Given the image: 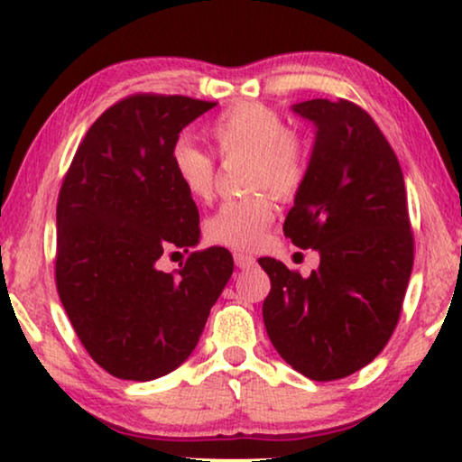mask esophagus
<instances>
[{"instance_id":"34e87169","label":"esophagus","mask_w":462,"mask_h":462,"mask_svg":"<svg viewBox=\"0 0 462 462\" xmlns=\"http://www.w3.org/2000/svg\"><path fill=\"white\" fill-rule=\"evenodd\" d=\"M233 258H236V264L239 269H250V267H254V264H256V258L252 254H245V252H236Z\"/></svg>"}]
</instances>
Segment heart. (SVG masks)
Listing matches in <instances>:
<instances>
[{"instance_id":"heart-1","label":"heart","mask_w":462,"mask_h":462,"mask_svg":"<svg viewBox=\"0 0 462 462\" xmlns=\"http://www.w3.org/2000/svg\"><path fill=\"white\" fill-rule=\"evenodd\" d=\"M208 136L220 157H248V187H269L277 198H292L307 176V153L300 138L288 130L280 113L267 105L239 103L208 125ZM176 180L195 201L214 193L217 166L212 155L180 138L170 149ZM275 218V199L256 191L229 199L206 220V237L226 248L248 250L264 237Z\"/></svg>"}]
</instances>
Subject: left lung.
Segmentation results:
<instances>
[{
	"instance_id": "1",
	"label": "left lung",
	"mask_w": 462,
	"mask_h": 462,
	"mask_svg": "<svg viewBox=\"0 0 462 462\" xmlns=\"http://www.w3.org/2000/svg\"><path fill=\"white\" fill-rule=\"evenodd\" d=\"M294 113L315 125L307 176L283 233L319 252L302 277L258 258L271 280L263 319L277 353L311 381L368 365L389 343L412 273L406 185L387 138L368 113L338 98L305 100Z\"/></svg>"
}]
</instances>
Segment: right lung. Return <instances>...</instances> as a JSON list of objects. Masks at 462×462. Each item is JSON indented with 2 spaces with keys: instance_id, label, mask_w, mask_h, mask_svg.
Segmentation results:
<instances>
[{
  "instance_id": "obj_1",
  "label": "right lung",
  "mask_w": 462,
  "mask_h": 462,
  "mask_svg": "<svg viewBox=\"0 0 462 462\" xmlns=\"http://www.w3.org/2000/svg\"><path fill=\"white\" fill-rule=\"evenodd\" d=\"M217 103L132 94L86 132L56 204V288L75 334L100 368L153 381L179 368L233 273L229 250L163 252L199 242V212L170 166L180 130Z\"/></svg>"
}]
</instances>
